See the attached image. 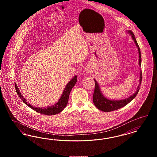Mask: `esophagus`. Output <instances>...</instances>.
<instances>
[{"instance_id": "obj_1", "label": "esophagus", "mask_w": 157, "mask_h": 157, "mask_svg": "<svg viewBox=\"0 0 157 157\" xmlns=\"http://www.w3.org/2000/svg\"><path fill=\"white\" fill-rule=\"evenodd\" d=\"M87 71H88V72H90V70H87Z\"/></svg>"}]
</instances>
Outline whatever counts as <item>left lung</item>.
Segmentation results:
<instances>
[{"label":"left lung","instance_id":"8db88e82","mask_svg":"<svg viewBox=\"0 0 157 157\" xmlns=\"http://www.w3.org/2000/svg\"><path fill=\"white\" fill-rule=\"evenodd\" d=\"M128 32L131 35L132 37L134 40L135 43L138 48V53H139V65L140 67H141V55L140 48L136 42V40L135 39L134 34L133 33V32L131 30H128ZM142 71H141L140 79V83L138 86L137 90L136 91L134 94L129 98H127L126 99H124L122 100H118V101H113V100L108 99L107 98L105 97L104 96H103V95L102 94L100 90L97 82L96 81L95 79H94L95 85V90H94V92L93 95L94 104L98 109L104 112H111L115 110H117L122 107H124V106L127 105L128 103H129L133 99H134V98L136 96L137 94L138 93L140 88V84L141 83V81H142Z\"/></svg>","mask_w":157,"mask_h":157}]
</instances>
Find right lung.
<instances>
[{"label":"right lung","instance_id":"obj_1","mask_svg":"<svg viewBox=\"0 0 157 157\" xmlns=\"http://www.w3.org/2000/svg\"><path fill=\"white\" fill-rule=\"evenodd\" d=\"M76 82H77V77H76V76H75L67 85L59 101L54 105H52L51 106H48V108L34 107L33 105H30V104H28L26 102V100L25 99V98H24L22 95L21 92L19 91V90L17 88V86L16 83L15 84V90H16V93L17 94V95L22 100L23 102L26 105H28L29 107H30V108H32L34 111L39 112L40 113H42V114H44L46 115H53L59 113L62 111H63V109L66 107V106L67 105V102H68L69 96L71 90H72V88L75 86V83Z\"/></svg>","mask_w":157,"mask_h":157}]
</instances>
